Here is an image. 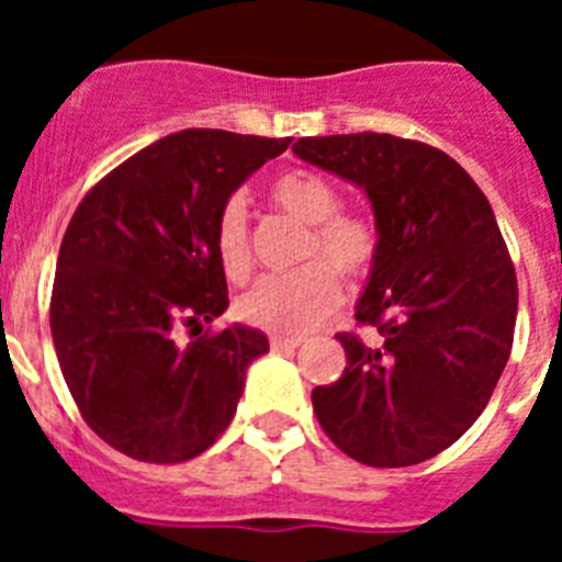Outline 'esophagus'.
<instances>
[{"label":"esophagus","mask_w":562,"mask_h":562,"mask_svg":"<svg viewBox=\"0 0 562 562\" xmlns=\"http://www.w3.org/2000/svg\"><path fill=\"white\" fill-rule=\"evenodd\" d=\"M270 346L272 351H295L301 346V337H281V335H272L270 337Z\"/></svg>","instance_id":"obj_1"}]
</instances>
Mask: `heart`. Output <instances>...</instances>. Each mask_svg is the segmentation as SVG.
<instances>
[{
    "label": "heart",
    "mask_w": 562,
    "mask_h": 562,
    "mask_svg": "<svg viewBox=\"0 0 562 562\" xmlns=\"http://www.w3.org/2000/svg\"><path fill=\"white\" fill-rule=\"evenodd\" d=\"M270 200L292 220L306 225L301 261H310L290 276L258 281L236 312L247 326L272 335H304L324 321L340 301L337 271L346 281H360L371 272L380 250L374 222L360 213L340 211V191L315 171L278 173L270 182ZM213 245L220 267L233 284H245L252 272L247 216L241 202L231 200L216 216Z\"/></svg>",
    "instance_id": "1"
}]
</instances>
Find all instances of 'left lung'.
I'll return each mask as SVG.
<instances>
[{"label":"left lung","instance_id":"left-lung-1","mask_svg":"<svg viewBox=\"0 0 562 562\" xmlns=\"http://www.w3.org/2000/svg\"><path fill=\"white\" fill-rule=\"evenodd\" d=\"M292 151L369 193L380 233L355 317L382 340L337 335L349 366L312 391L317 422L369 467L434 459L479 419L513 351L518 278L493 207L428 143L360 132Z\"/></svg>","mask_w":562,"mask_h":562}]
</instances>
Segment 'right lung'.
I'll use <instances>...</instances> for the list:
<instances>
[{
	"label": "right lung",
	"mask_w": 562,
	"mask_h": 562,
	"mask_svg": "<svg viewBox=\"0 0 562 562\" xmlns=\"http://www.w3.org/2000/svg\"><path fill=\"white\" fill-rule=\"evenodd\" d=\"M290 143L222 128L168 134L109 171L72 213L49 329L83 422L114 450L180 464L231 425L267 337L236 324L180 346L173 331L227 310L216 216Z\"/></svg>",
	"instance_id": "obj_1"
}]
</instances>
